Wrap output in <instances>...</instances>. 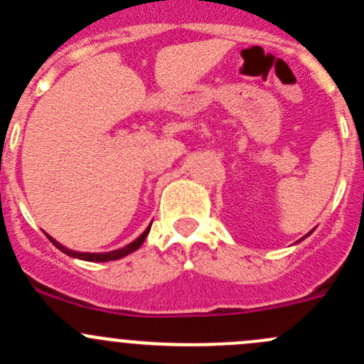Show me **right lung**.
<instances>
[{
  "instance_id": "add662e5",
  "label": "right lung",
  "mask_w": 364,
  "mask_h": 364,
  "mask_svg": "<svg viewBox=\"0 0 364 364\" xmlns=\"http://www.w3.org/2000/svg\"><path fill=\"white\" fill-rule=\"evenodd\" d=\"M149 229H151V225H149L148 229H146L144 232H142L141 236H139L137 240L134 241V243L127 245V247L119 248V250L105 252V253H79V252H73V250H68V248H65L63 245H60V243H58V241H54L50 236H47V237H49V240L53 241V245L58 248V250L67 253V255H70V257H75V259H80V260H90V262H107V260L121 259V257H124V255H128V253L137 250V248L141 247L142 243H144L146 236H148V232H149Z\"/></svg>"
}]
</instances>
